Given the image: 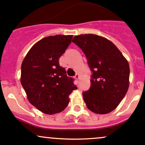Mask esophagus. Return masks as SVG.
Here are the masks:
<instances>
[{"mask_svg":"<svg viewBox=\"0 0 145 145\" xmlns=\"http://www.w3.org/2000/svg\"><path fill=\"white\" fill-rule=\"evenodd\" d=\"M79 78H80V75H79L78 74H76L75 76H74V78H75L76 80H78Z\"/></svg>","mask_w":145,"mask_h":145,"instance_id":"34e87169","label":"esophagus"}]
</instances>
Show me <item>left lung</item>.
Masks as SVG:
<instances>
[{
	"label": "left lung",
	"instance_id": "1",
	"mask_svg": "<svg viewBox=\"0 0 145 145\" xmlns=\"http://www.w3.org/2000/svg\"><path fill=\"white\" fill-rule=\"evenodd\" d=\"M72 42L84 52L93 72L90 89L82 93L86 105L95 114L111 112L128 90V61L115 44L103 36L81 34L74 36Z\"/></svg>",
	"mask_w": 145,
	"mask_h": 145
}]
</instances>
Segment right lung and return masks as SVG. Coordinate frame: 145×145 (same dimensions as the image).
I'll use <instances>...</instances> for the list:
<instances>
[{
  "label": "right lung",
  "instance_id": "obj_1",
  "mask_svg": "<svg viewBox=\"0 0 145 145\" xmlns=\"http://www.w3.org/2000/svg\"><path fill=\"white\" fill-rule=\"evenodd\" d=\"M72 35H56L40 40L32 46L21 65L20 82L29 102L46 114L63 111L69 96L77 87L68 77L59 58L71 43Z\"/></svg>",
  "mask_w": 145,
  "mask_h": 145
}]
</instances>
